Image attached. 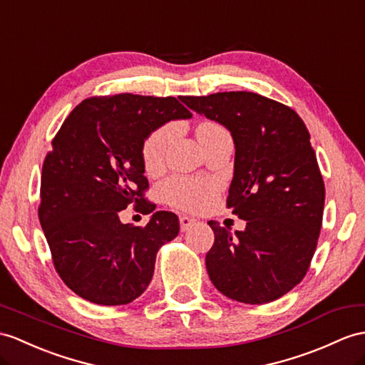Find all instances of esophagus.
I'll use <instances>...</instances> for the list:
<instances>
[{
    "label": "esophagus",
    "instance_id": "esophagus-1",
    "mask_svg": "<svg viewBox=\"0 0 365 365\" xmlns=\"http://www.w3.org/2000/svg\"><path fill=\"white\" fill-rule=\"evenodd\" d=\"M180 223H181V230H182V232H187V230H190L195 225H197V220H193V218H190L187 215H182L180 218Z\"/></svg>",
    "mask_w": 365,
    "mask_h": 365
}]
</instances>
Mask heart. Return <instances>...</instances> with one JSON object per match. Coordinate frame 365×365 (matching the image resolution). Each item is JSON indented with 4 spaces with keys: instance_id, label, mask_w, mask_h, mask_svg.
I'll return each mask as SVG.
<instances>
[{
    "instance_id": "heart-1",
    "label": "heart",
    "mask_w": 365,
    "mask_h": 365,
    "mask_svg": "<svg viewBox=\"0 0 365 365\" xmlns=\"http://www.w3.org/2000/svg\"><path fill=\"white\" fill-rule=\"evenodd\" d=\"M173 127L172 125H163L150 133L147 139L142 144V163H144L145 170L148 173H155L164 164V158L167 147L173 139ZM226 130L217 122H202L197 128V136L200 142L210 139L213 136L223 135ZM164 195L168 202L175 204L178 207L187 209V210H200L207 206L215 197L217 185L195 180V178H172L164 184Z\"/></svg>"
}]
</instances>
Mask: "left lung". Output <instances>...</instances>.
<instances>
[{"instance_id": "obj_1", "label": "left lung", "mask_w": 365, "mask_h": 365, "mask_svg": "<svg viewBox=\"0 0 365 365\" xmlns=\"http://www.w3.org/2000/svg\"><path fill=\"white\" fill-rule=\"evenodd\" d=\"M181 101L227 128L235 145L227 207L246 227L230 234L209 221V277L229 299L268 304L305 277L321 234L325 187L309 133L294 110L255 93Z\"/></svg>"}]
</instances>
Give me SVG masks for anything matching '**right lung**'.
<instances>
[{
    "label": "right lung",
    "mask_w": 365,
    "mask_h": 365,
    "mask_svg": "<svg viewBox=\"0 0 365 365\" xmlns=\"http://www.w3.org/2000/svg\"><path fill=\"white\" fill-rule=\"evenodd\" d=\"M192 113L175 97L118 94L71 111L43 163L38 218L58 275L97 305H127L152 282L159 247L180 234L173 212H154L145 228L123 225L148 187L142 144L150 133Z\"/></svg>",
    "instance_id": "obj_1"
}]
</instances>
